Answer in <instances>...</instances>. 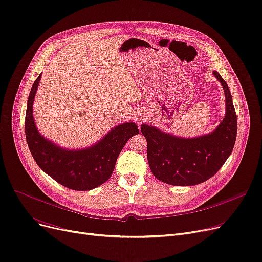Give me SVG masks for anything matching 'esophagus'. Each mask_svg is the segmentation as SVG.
I'll use <instances>...</instances> for the list:
<instances>
[{
	"label": "esophagus",
	"instance_id": "1",
	"mask_svg": "<svg viewBox=\"0 0 262 262\" xmlns=\"http://www.w3.org/2000/svg\"><path fill=\"white\" fill-rule=\"evenodd\" d=\"M136 119H137L138 123H141V122H142V120H143V118H142V117H140V116H138V117H137V118H136Z\"/></svg>",
	"mask_w": 262,
	"mask_h": 262
}]
</instances>
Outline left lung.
Masks as SVG:
<instances>
[{"instance_id": "left-lung-1", "label": "left lung", "mask_w": 262, "mask_h": 262, "mask_svg": "<svg viewBox=\"0 0 262 262\" xmlns=\"http://www.w3.org/2000/svg\"><path fill=\"white\" fill-rule=\"evenodd\" d=\"M223 85L226 115L214 132L195 138H181L146 124L141 125L147 143V162L156 179L174 186H191L212 178L233 150L237 122L230 90L217 72Z\"/></svg>"}]
</instances>
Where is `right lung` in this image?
Instances as JSON below:
<instances>
[{
    "mask_svg": "<svg viewBox=\"0 0 262 262\" xmlns=\"http://www.w3.org/2000/svg\"><path fill=\"white\" fill-rule=\"evenodd\" d=\"M41 75L33 83L26 113V137L34 161L61 185L74 190H90L111 177L118 156L129 138L139 134L133 122L118 125L103 139L82 150H66L39 134L33 119V103Z\"/></svg>",
    "mask_w": 262,
    "mask_h": 262,
    "instance_id": "1",
    "label": "right lung"
}]
</instances>
